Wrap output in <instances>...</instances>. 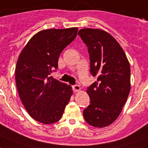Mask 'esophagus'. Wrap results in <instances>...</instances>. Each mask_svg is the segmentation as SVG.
I'll return each mask as SVG.
<instances>
[{"mask_svg":"<svg viewBox=\"0 0 148 148\" xmlns=\"http://www.w3.org/2000/svg\"><path fill=\"white\" fill-rule=\"evenodd\" d=\"M72 89L74 92H78L80 90V86L79 85H73L72 86Z\"/></svg>","mask_w":148,"mask_h":148,"instance_id":"34e87169","label":"esophagus"}]
</instances>
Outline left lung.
Listing matches in <instances>:
<instances>
[{
	"label": "left lung",
	"instance_id": "left-lung-1",
	"mask_svg": "<svg viewBox=\"0 0 148 148\" xmlns=\"http://www.w3.org/2000/svg\"><path fill=\"white\" fill-rule=\"evenodd\" d=\"M90 55V74L97 80L86 90L90 104L83 112L89 125L103 128L119 117L130 92V64L117 41L99 29L78 32Z\"/></svg>",
	"mask_w": 148,
	"mask_h": 148
}]
</instances>
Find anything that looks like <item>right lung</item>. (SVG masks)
Listing matches in <instances>:
<instances>
[{"mask_svg":"<svg viewBox=\"0 0 148 148\" xmlns=\"http://www.w3.org/2000/svg\"><path fill=\"white\" fill-rule=\"evenodd\" d=\"M78 29H44L30 39L18 58L15 79L18 93L29 116L43 124L62 118L73 93L71 86L50 77L60 54L76 38Z\"/></svg>","mask_w":148,"mask_h":148,"instance_id":"add662e5","label":"right lung"}]
</instances>
